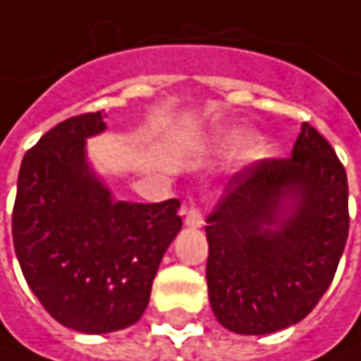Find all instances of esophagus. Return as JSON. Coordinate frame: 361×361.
<instances>
[{"label":"esophagus","instance_id":"esophagus-1","mask_svg":"<svg viewBox=\"0 0 361 361\" xmlns=\"http://www.w3.org/2000/svg\"><path fill=\"white\" fill-rule=\"evenodd\" d=\"M205 221H203V216H201V212L199 209H195V207H185V226H189V228H201Z\"/></svg>","mask_w":361,"mask_h":361}]
</instances>
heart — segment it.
<instances>
[{
  "instance_id": "b5f03b06",
  "label": "heart",
  "mask_w": 361,
  "mask_h": 361,
  "mask_svg": "<svg viewBox=\"0 0 361 361\" xmlns=\"http://www.w3.org/2000/svg\"><path fill=\"white\" fill-rule=\"evenodd\" d=\"M236 149V156L240 162H252L259 158L261 154V140L259 137H246L240 129H228V131H219L216 135H212L207 143H205V152L214 154V156H221L228 154L230 149Z\"/></svg>"
}]
</instances>
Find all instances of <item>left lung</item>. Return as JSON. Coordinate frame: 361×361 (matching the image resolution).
I'll return each mask as SVG.
<instances>
[{"mask_svg":"<svg viewBox=\"0 0 361 361\" xmlns=\"http://www.w3.org/2000/svg\"><path fill=\"white\" fill-rule=\"evenodd\" d=\"M205 221V275L219 324L238 335L288 329L319 304L343 255L345 168L302 123L292 158L238 172Z\"/></svg>","mask_w":361,"mask_h":361,"instance_id":"8db88e82","label":"left lung"}]
</instances>
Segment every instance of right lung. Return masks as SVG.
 <instances>
[{
    "label": "right lung",
    "mask_w": 361,
    "mask_h": 361,
    "mask_svg": "<svg viewBox=\"0 0 361 361\" xmlns=\"http://www.w3.org/2000/svg\"><path fill=\"white\" fill-rule=\"evenodd\" d=\"M102 113L71 116L26 152L12 214L16 257L44 310L67 329L102 335L147 308L154 277L183 228L180 201H116L88 160Z\"/></svg>",
    "instance_id": "right-lung-1"
}]
</instances>
